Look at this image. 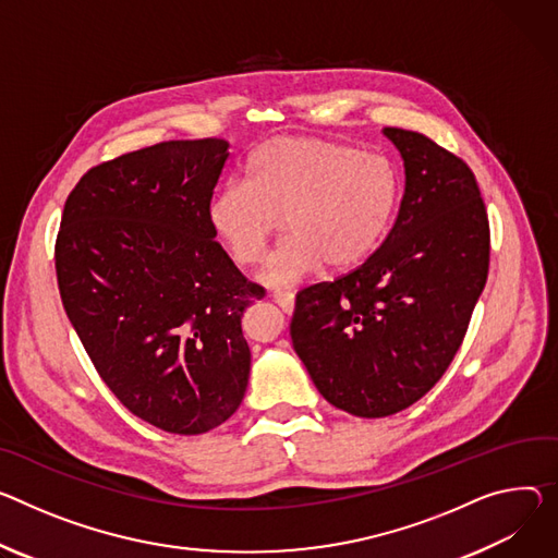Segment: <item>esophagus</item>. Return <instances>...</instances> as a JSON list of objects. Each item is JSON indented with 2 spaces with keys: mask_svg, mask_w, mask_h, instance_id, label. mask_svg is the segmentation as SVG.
Masks as SVG:
<instances>
[{
  "mask_svg": "<svg viewBox=\"0 0 558 558\" xmlns=\"http://www.w3.org/2000/svg\"><path fill=\"white\" fill-rule=\"evenodd\" d=\"M271 298L278 302V305L282 307L284 314H293V310H295V293H293V291L276 289V291L271 293Z\"/></svg>",
  "mask_w": 558,
  "mask_h": 558,
  "instance_id": "34e87169",
  "label": "esophagus"
}]
</instances>
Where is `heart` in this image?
Returning <instances> with one entry per match:
<instances>
[{
    "mask_svg": "<svg viewBox=\"0 0 558 558\" xmlns=\"http://www.w3.org/2000/svg\"><path fill=\"white\" fill-rule=\"evenodd\" d=\"M400 202L391 160L325 137L284 135L246 160V180L222 184L207 209L209 225L238 265H258L282 227L289 238L263 278L293 284L325 265L344 271L383 244Z\"/></svg>",
    "mask_w": 558,
    "mask_h": 558,
    "instance_id": "obj_1",
    "label": "heart"
}]
</instances>
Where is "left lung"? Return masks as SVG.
<instances>
[{
	"mask_svg": "<svg viewBox=\"0 0 558 558\" xmlns=\"http://www.w3.org/2000/svg\"><path fill=\"white\" fill-rule=\"evenodd\" d=\"M404 167L396 222L376 253L295 295L293 349L333 408L408 410L459 351L489 269V222L472 169L423 133L385 126Z\"/></svg>",
	"mask_w": 558,
	"mask_h": 558,
	"instance_id": "1",
	"label": "left lung"
}]
</instances>
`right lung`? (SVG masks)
<instances>
[{"instance_id": "1", "label": "right lung", "mask_w": 558, "mask_h": 558, "mask_svg": "<svg viewBox=\"0 0 558 558\" xmlns=\"http://www.w3.org/2000/svg\"><path fill=\"white\" fill-rule=\"evenodd\" d=\"M227 160L229 142L205 137L97 165L66 197L56 242L62 305L99 378L169 434L222 425L248 383L240 323L265 289L207 218Z\"/></svg>"}]
</instances>
